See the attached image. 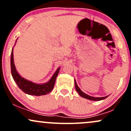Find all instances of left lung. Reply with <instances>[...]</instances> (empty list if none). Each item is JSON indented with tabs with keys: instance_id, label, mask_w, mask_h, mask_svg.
Here are the masks:
<instances>
[{
	"instance_id": "1",
	"label": "left lung",
	"mask_w": 131,
	"mask_h": 131,
	"mask_svg": "<svg viewBox=\"0 0 131 131\" xmlns=\"http://www.w3.org/2000/svg\"><path fill=\"white\" fill-rule=\"evenodd\" d=\"M74 84H75V88H76V91L78 92V94H79V95L81 97H83V98L88 99V100H93V101H100V100H104L106 98H107L108 97V95L106 96V97H92V96L89 95L85 94L84 92H83L80 89V88L78 87V85L76 83V80L74 79Z\"/></svg>"
}]
</instances>
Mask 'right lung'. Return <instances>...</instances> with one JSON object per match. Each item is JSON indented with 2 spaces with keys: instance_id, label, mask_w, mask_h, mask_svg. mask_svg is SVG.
Segmentation results:
<instances>
[{
  "instance_id": "obj_1",
  "label": "right lung",
  "mask_w": 131,
  "mask_h": 131,
  "mask_svg": "<svg viewBox=\"0 0 131 131\" xmlns=\"http://www.w3.org/2000/svg\"><path fill=\"white\" fill-rule=\"evenodd\" d=\"M18 38L16 39L15 46ZM13 47L12 50L11 57H10V65H11V73L12 77L14 79L15 82L19 87V88L23 92L26 93L27 94L31 95L40 96L46 95L50 93L53 89L55 85V80L58 76V73L60 68H58L56 71L54 73L53 76L50 78V79L47 82L43 84H37L34 83L32 81L27 80L25 78H23L20 74L18 73L16 70L15 65L14 63V60H13Z\"/></svg>"
}]
</instances>
